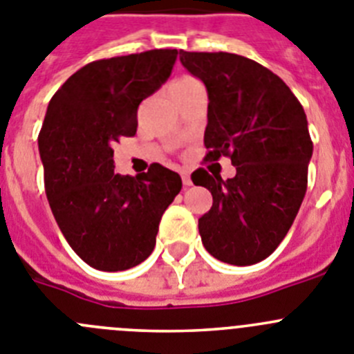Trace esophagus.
<instances>
[{
    "label": "esophagus",
    "instance_id": "esophagus-1",
    "mask_svg": "<svg viewBox=\"0 0 354 354\" xmlns=\"http://www.w3.org/2000/svg\"><path fill=\"white\" fill-rule=\"evenodd\" d=\"M180 177H183V184L184 186H191V175L187 170L180 171Z\"/></svg>",
    "mask_w": 354,
    "mask_h": 354
}]
</instances>
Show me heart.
<instances>
[{"label":"heart","mask_w":354,"mask_h":354,"mask_svg":"<svg viewBox=\"0 0 354 354\" xmlns=\"http://www.w3.org/2000/svg\"><path fill=\"white\" fill-rule=\"evenodd\" d=\"M191 82H196L194 79H191V77H183V79L175 80L174 84H171V87H177V86H186V84H191Z\"/></svg>","instance_id":"obj_1"}]
</instances>
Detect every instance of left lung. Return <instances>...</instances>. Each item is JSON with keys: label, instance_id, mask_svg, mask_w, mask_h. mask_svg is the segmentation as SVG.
Wrapping results in <instances>:
<instances>
[{"label": "left lung", "instance_id": "obj_1", "mask_svg": "<svg viewBox=\"0 0 354 354\" xmlns=\"http://www.w3.org/2000/svg\"><path fill=\"white\" fill-rule=\"evenodd\" d=\"M180 63L207 87L205 161L221 156L236 168L233 179L191 174L212 193L198 219L207 251L225 263L254 265L290 232L307 191L313 156L304 106L274 71L230 52H179Z\"/></svg>", "mask_w": 354, "mask_h": 354}]
</instances>
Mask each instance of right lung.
I'll return each mask as SVG.
<instances>
[{
	"instance_id": "add662e5",
	"label": "right lung",
	"mask_w": 354,
	"mask_h": 354,
	"mask_svg": "<svg viewBox=\"0 0 354 354\" xmlns=\"http://www.w3.org/2000/svg\"><path fill=\"white\" fill-rule=\"evenodd\" d=\"M175 48L98 59L52 96L38 149L45 193L61 233L89 267H137L156 245L161 216L183 187L177 171L152 163L113 174V144L137 133L138 105L170 77Z\"/></svg>"
}]
</instances>
